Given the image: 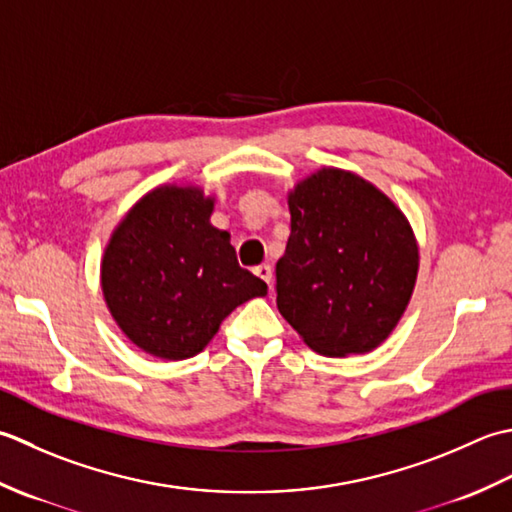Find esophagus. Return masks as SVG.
Returning a JSON list of instances; mask_svg holds the SVG:
<instances>
[{
	"mask_svg": "<svg viewBox=\"0 0 512 512\" xmlns=\"http://www.w3.org/2000/svg\"><path fill=\"white\" fill-rule=\"evenodd\" d=\"M254 274L258 276V278H263L265 283L269 285V289H271V280H274V269H271V265H258V267H254Z\"/></svg>",
	"mask_w": 512,
	"mask_h": 512,
	"instance_id": "esophagus-1",
	"label": "esophagus"
}]
</instances>
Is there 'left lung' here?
Returning <instances> with one entry per match:
<instances>
[{"label": "left lung", "instance_id": "8db88e82", "mask_svg": "<svg viewBox=\"0 0 512 512\" xmlns=\"http://www.w3.org/2000/svg\"><path fill=\"white\" fill-rule=\"evenodd\" d=\"M289 214L278 311L322 356L375 349L398 325L417 278L404 214L371 183L333 168L296 185Z\"/></svg>", "mask_w": 512, "mask_h": 512}]
</instances>
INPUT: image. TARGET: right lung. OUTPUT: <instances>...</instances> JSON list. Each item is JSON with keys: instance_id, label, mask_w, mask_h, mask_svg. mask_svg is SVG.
<instances>
[{"instance_id": "1", "label": "right lung", "mask_w": 512, "mask_h": 512, "mask_svg": "<svg viewBox=\"0 0 512 512\" xmlns=\"http://www.w3.org/2000/svg\"><path fill=\"white\" fill-rule=\"evenodd\" d=\"M214 201L196 187L145 194L114 229L101 265L112 318L139 349L185 360L265 280L238 265L229 234L210 225Z\"/></svg>"}]
</instances>
